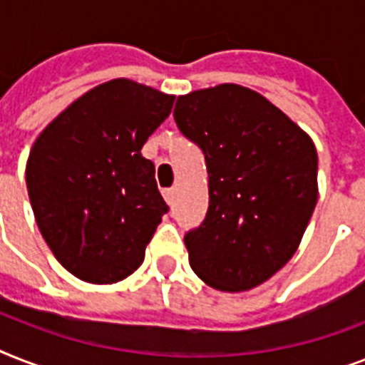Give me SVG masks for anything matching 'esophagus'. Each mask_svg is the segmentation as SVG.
<instances>
[{"label": "esophagus", "mask_w": 365, "mask_h": 365, "mask_svg": "<svg viewBox=\"0 0 365 365\" xmlns=\"http://www.w3.org/2000/svg\"><path fill=\"white\" fill-rule=\"evenodd\" d=\"M163 197H165V200L168 205H172V200H174V189H165V191H163Z\"/></svg>", "instance_id": "esophagus-1"}]
</instances>
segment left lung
I'll list each match as a JSON object with an SVG mask.
<instances>
[{
  "instance_id": "1",
  "label": "left lung",
  "mask_w": 365,
  "mask_h": 365,
  "mask_svg": "<svg viewBox=\"0 0 365 365\" xmlns=\"http://www.w3.org/2000/svg\"><path fill=\"white\" fill-rule=\"evenodd\" d=\"M174 119L205 153L210 206L185 235L189 265L220 292H246L299 248L318 200L312 138L252 88L223 83L178 96Z\"/></svg>"
}]
</instances>
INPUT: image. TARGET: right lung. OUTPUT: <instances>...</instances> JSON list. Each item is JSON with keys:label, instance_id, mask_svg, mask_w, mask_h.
<instances>
[{"label": "right lung", "instance_id": "right-lung-1", "mask_svg": "<svg viewBox=\"0 0 365 365\" xmlns=\"http://www.w3.org/2000/svg\"><path fill=\"white\" fill-rule=\"evenodd\" d=\"M174 94L111 79L73 100L36 138L26 187L43 239L66 271L115 284L142 265L168 206L143 143Z\"/></svg>", "mask_w": 365, "mask_h": 365}]
</instances>
